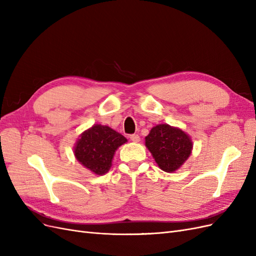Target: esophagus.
Listing matches in <instances>:
<instances>
[{
	"instance_id": "34e87169",
	"label": "esophagus",
	"mask_w": 256,
	"mask_h": 256,
	"mask_svg": "<svg viewBox=\"0 0 256 256\" xmlns=\"http://www.w3.org/2000/svg\"><path fill=\"white\" fill-rule=\"evenodd\" d=\"M130 140L134 143H138V142H140V136H138V134H131Z\"/></svg>"
}]
</instances>
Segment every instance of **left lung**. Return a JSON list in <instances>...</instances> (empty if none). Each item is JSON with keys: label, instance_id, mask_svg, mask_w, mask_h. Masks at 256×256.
I'll return each mask as SVG.
<instances>
[{"label": "left lung", "instance_id": "8db88e82", "mask_svg": "<svg viewBox=\"0 0 256 256\" xmlns=\"http://www.w3.org/2000/svg\"><path fill=\"white\" fill-rule=\"evenodd\" d=\"M145 146L162 171L173 173L188 160L193 143L182 129L159 124L145 136Z\"/></svg>", "mask_w": 256, "mask_h": 256}]
</instances>
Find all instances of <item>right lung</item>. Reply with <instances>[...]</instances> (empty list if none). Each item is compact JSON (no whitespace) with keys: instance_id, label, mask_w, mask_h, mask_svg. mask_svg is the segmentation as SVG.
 <instances>
[{"instance_id":"right-lung-1","label":"right lung","mask_w":256,"mask_h":256,"mask_svg":"<svg viewBox=\"0 0 256 256\" xmlns=\"http://www.w3.org/2000/svg\"><path fill=\"white\" fill-rule=\"evenodd\" d=\"M127 138L109 126L95 124L80 134L74 154L76 159L96 175H104L112 166L115 152Z\"/></svg>"}]
</instances>
